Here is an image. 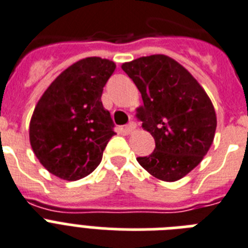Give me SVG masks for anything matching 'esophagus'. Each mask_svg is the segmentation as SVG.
Here are the masks:
<instances>
[{
  "label": "esophagus",
  "instance_id": "34e87169",
  "mask_svg": "<svg viewBox=\"0 0 248 248\" xmlns=\"http://www.w3.org/2000/svg\"><path fill=\"white\" fill-rule=\"evenodd\" d=\"M135 130H136V124L135 122H130V124L124 126V132L126 134H132Z\"/></svg>",
  "mask_w": 248,
  "mask_h": 248
}]
</instances>
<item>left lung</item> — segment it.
I'll return each mask as SVG.
<instances>
[{
	"instance_id": "1",
	"label": "left lung",
	"mask_w": 248,
	"mask_h": 248,
	"mask_svg": "<svg viewBox=\"0 0 248 248\" xmlns=\"http://www.w3.org/2000/svg\"><path fill=\"white\" fill-rule=\"evenodd\" d=\"M141 93L138 118L152 134L155 149L139 164L153 177L174 182L201 163L214 141L217 114L196 78L166 54H152L122 63Z\"/></svg>"
}]
</instances>
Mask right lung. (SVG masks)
<instances>
[{
  "mask_svg": "<svg viewBox=\"0 0 248 248\" xmlns=\"http://www.w3.org/2000/svg\"><path fill=\"white\" fill-rule=\"evenodd\" d=\"M116 70L113 61L86 57L62 71L34 108L29 140L49 173L65 181L84 178L99 166L114 135L102 93Z\"/></svg>",
  "mask_w": 248,
  "mask_h": 248,
  "instance_id": "obj_1",
  "label": "right lung"
}]
</instances>
